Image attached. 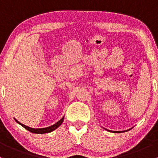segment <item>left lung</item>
<instances>
[{
  "mask_svg": "<svg viewBox=\"0 0 158 158\" xmlns=\"http://www.w3.org/2000/svg\"><path fill=\"white\" fill-rule=\"evenodd\" d=\"M126 131H112V132H114V133H118V132H125Z\"/></svg>",
  "mask_w": 158,
  "mask_h": 158,
  "instance_id": "1",
  "label": "left lung"
}]
</instances>
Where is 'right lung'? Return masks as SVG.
Masks as SVG:
<instances>
[{"label": "right lung", "instance_id": "1", "mask_svg": "<svg viewBox=\"0 0 158 158\" xmlns=\"http://www.w3.org/2000/svg\"><path fill=\"white\" fill-rule=\"evenodd\" d=\"M63 119H64V117L62 118L61 119H60L59 122H57L56 123L54 124V125H51V126L49 127H47V128H30V127L28 126H26V125H23V124H21L20 122H19L18 121L16 120L15 118H14V120L16 121V122H17L18 124H20L21 126H23V128L25 129H27V131H29L32 132V133H34V134H45V133H49V132H51L52 131H54L55 129H56L58 127H60V125H61V124L63 123Z\"/></svg>", "mask_w": 158, "mask_h": 158}]
</instances>
